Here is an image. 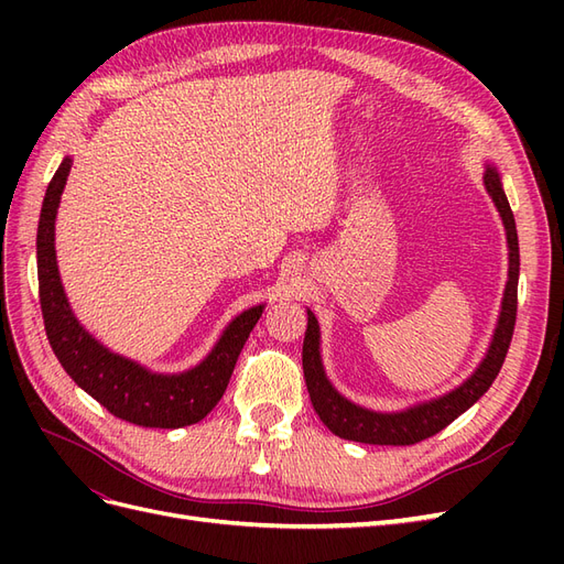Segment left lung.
I'll list each match as a JSON object with an SVG mask.
<instances>
[{"mask_svg": "<svg viewBox=\"0 0 564 564\" xmlns=\"http://www.w3.org/2000/svg\"><path fill=\"white\" fill-rule=\"evenodd\" d=\"M485 191L491 197L494 207H497L503 228H506V242H508V280L501 299V311L497 327H494L489 348L482 357V362L475 367L470 377L452 388L445 395H437L431 400L416 402L400 412H377L362 404H355L346 395L334 388L327 371L322 365L319 352V324L317 317L308 311V329L303 338V377L305 386L311 392V402L315 406L317 416L327 429L352 442H365V445H416V442L433 437L442 429L458 419L460 414L470 409L480 400L494 379L499 377L501 365L506 360V352L513 338L516 329V313H518V278H520V247H518V230L516 218L510 212L508 197L503 193L501 174L497 166H485Z\"/></svg>", "mask_w": 564, "mask_h": 564, "instance_id": "left-lung-1", "label": "left lung"}]
</instances>
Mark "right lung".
I'll list each match as a JSON object with an SVG mask.
<instances>
[{
  "mask_svg": "<svg viewBox=\"0 0 564 564\" xmlns=\"http://www.w3.org/2000/svg\"><path fill=\"white\" fill-rule=\"evenodd\" d=\"M73 158L65 155L51 178L37 226V278L44 329L58 362L82 390L117 419L143 429H183L207 416L224 398L237 357L265 303L242 311L218 336L204 360L178 373L152 371L96 340L67 303L56 261V214Z\"/></svg>",
  "mask_w": 564,
  "mask_h": 564,
  "instance_id": "right-lung-1",
  "label": "right lung"
}]
</instances>
